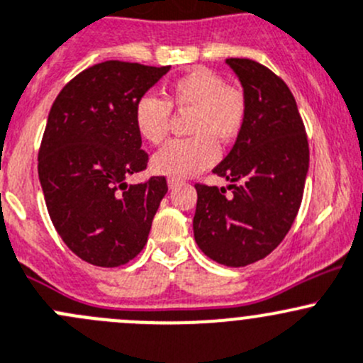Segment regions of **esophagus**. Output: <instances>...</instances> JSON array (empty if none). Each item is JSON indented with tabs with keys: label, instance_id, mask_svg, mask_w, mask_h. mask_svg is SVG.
I'll use <instances>...</instances> for the list:
<instances>
[{
	"label": "esophagus",
	"instance_id": "esophagus-1",
	"mask_svg": "<svg viewBox=\"0 0 363 363\" xmlns=\"http://www.w3.org/2000/svg\"><path fill=\"white\" fill-rule=\"evenodd\" d=\"M167 185H169V189H177L178 185H182V180L180 178H169V180H167Z\"/></svg>",
	"mask_w": 363,
	"mask_h": 363
}]
</instances>
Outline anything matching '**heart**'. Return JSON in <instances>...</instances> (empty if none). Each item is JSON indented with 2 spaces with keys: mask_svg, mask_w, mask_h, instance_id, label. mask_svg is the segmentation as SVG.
Wrapping results in <instances>:
<instances>
[{
  "mask_svg": "<svg viewBox=\"0 0 363 363\" xmlns=\"http://www.w3.org/2000/svg\"><path fill=\"white\" fill-rule=\"evenodd\" d=\"M171 109L190 113L186 132L153 157V169L171 178H185L206 169L217 159V145H231L247 120V96L242 88L225 84L210 68L196 67L167 86L166 99L143 96L134 107L139 138L157 146L169 134Z\"/></svg>",
  "mask_w": 363,
  "mask_h": 363,
  "instance_id": "1",
  "label": "heart"
}]
</instances>
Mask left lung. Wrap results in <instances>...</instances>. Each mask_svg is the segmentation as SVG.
I'll return each mask as SVG.
<instances>
[{
	"instance_id": "1",
	"label": "left lung",
	"mask_w": 363,
	"mask_h": 363,
	"mask_svg": "<svg viewBox=\"0 0 363 363\" xmlns=\"http://www.w3.org/2000/svg\"><path fill=\"white\" fill-rule=\"evenodd\" d=\"M225 63L243 86L247 120L213 169L231 185L196 183L194 238L210 259L238 268L267 257L291 229L303 197L308 141L295 96L277 74L254 60Z\"/></svg>"
}]
</instances>
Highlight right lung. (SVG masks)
<instances>
[{"instance_id": "obj_1", "label": "right lung", "mask_w": 363, "mask_h": 363, "mask_svg": "<svg viewBox=\"0 0 363 363\" xmlns=\"http://www.w3.org/2000/svg\"><path fill=\"white\" fill-rule=\"evenodd\" d=\"M171 67L104 61L65 84L38 150L49 217L68 249L95 267L134 259L148 242L166 177L125 178L148 166L134 107Z\"/></svg>"}]
</instances>
